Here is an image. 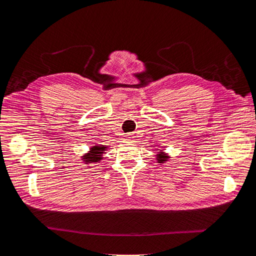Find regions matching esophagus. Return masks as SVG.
<instances>
[{
    "mask_svg": "<svg viewBox=\"0 0 256 256\" xmlns=\"http://www.w3.org/2000/svg\"><path fill=\"white\" fill-rule=\"evenodd\" d=\"M134 138H135V136H134L133 133H128V134L126 135V140H133Z\"/></svg>",
    "mask_w": 256,
    "mask_h": 256,
    "instance_id": "1",
    "label": "esophagus"
}]
</instances>
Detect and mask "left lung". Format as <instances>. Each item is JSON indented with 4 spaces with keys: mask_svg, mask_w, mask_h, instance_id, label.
<instances>
[{
    "mask_svg": "<svg viewBox=\"0 0 256 256\" xmlns=\"http://www.w3.org/2000/svg\"><path fill=\"white\" fill-rule=\"evenodd\" d=\"M166 160H167V158H166L165 155H160V154L158 156H157V160L160 162H166Z\"/></svg>",
    "mask_w": 256,
    "mask_h": 256,
    "instance_id": "obj_1",
    "label": "left lung"
}]
</instances>
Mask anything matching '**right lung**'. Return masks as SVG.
I'll use <instances>...</instances> for the list:
<instances>
[{
  "mask_svg": "<svg viewBox=\"0 0 256 256\" xmlns=\"http://www.w3.org/2000/svg\"><path fill=\"white\" fill-rule=\"evenodd\" d=\"M106 148H104V146H98L96 145L94 148H91L89 154H86V156H84V160L86 162H98L99 160H101L103 157L102 154L104 153Z\"/></svg>",
  "mask_w": 256,
  "mask_h": 256,
  "instance_id": "right-lung-1",
  "label": "right lung"
}]
</instances>
